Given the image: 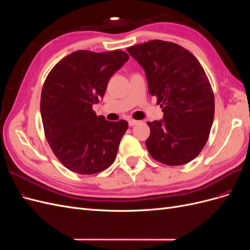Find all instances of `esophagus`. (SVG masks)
<instances>
[{
	"label": "esophagus",
	"mask_w": 250,
	"mask_h": 250,
	"mask_svg": "<svg viewBox=\"0 0 250 250\" xmlns=\"http://www.w3.org/2000/svg\"><path fill=\"white\" fill-rule=\"evenodd\" d=\"M139 123V121H137V120H129L128 121V124H129V126H134V125H137Z\"/></svg>",
	"instance_id": "obj_1"
}]
</instances>
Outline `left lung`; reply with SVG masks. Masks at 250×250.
<instances>
[{"mask_svg":"<svg viewBox=\"0 0 250 250\" xmlns=\"http://www.w3.org/2000/svg\"><path fill=\"white\" fill-rule=\"evenodd\" d=\"M145 71L150 95L163 108L148 122L149 154L168 166L190 163L206 145L215 113L210 83L198 59L177 43L150 41L127 48Z\"/></svg>","mask_w":250,"mask_h":250,"instance_id":"8db88e82","label":"left lung"}]
</instances>
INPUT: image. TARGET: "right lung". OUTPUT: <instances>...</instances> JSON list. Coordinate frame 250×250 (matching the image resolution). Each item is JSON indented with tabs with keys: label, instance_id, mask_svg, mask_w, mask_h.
Here are the masks:
<instances>
[{
	"label": "right lung",
	"instance_id": "add662e5",
	"mask_svg": "<svg viewBox=\"0 0 250 250\" xmlns=\"http://www.w3.org/2000/svg\"><path fill=\"white\" fill-rule=\"evenodd\" d=\"M129 55L115 50H79L55 64L42 89L41 113L46 139L65 168L89 175L115 162L128 123L97 116L93 105L103 98L109 78Z\"/></svg>",
	"mask_w": 250,
	"mask_h": 250
}]
</instances>
